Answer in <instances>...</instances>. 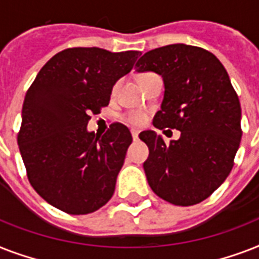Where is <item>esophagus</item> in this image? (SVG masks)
<instances>
[{"label": "esophagus", "mask_w": 259, "mask_h": 259, "mask_svg": "<svg viewBox=\"0 0 259 259\" xmlns=\"http://www.w3.org/2000/svg\"><path fill=\"white\" fill-rule=\"evenodd\" d=\"M138 134H140V132H138V130H136V129L132 130V136H133L134 140H137V138H138Z\"/></svg>", "instance_id": "34e87169"}]
</instances>
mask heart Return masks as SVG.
<instances>
[{"mask_svg": "<svg viewBox=\"0 0 259 259\" xmlns=\"http://www.w3.org/2000/svg\"><path fill=\"white\" fill-rule=\"evenodd\" d=\"M146 74H149V72H146ZM144 74V75H146ZM144 75H141V76H144ZM118 87V83L114 86L113 91H115ZM123 119H125V122H127L129 125H133V126H142L145 125L146 123V119H148V117H146L145 113H141V111H129L127 114H125V117H123Z\"/></svg>", "mask_w": 259, "mask_h": 259, "instance_id": "b5f03b06", "label": "heart"}]
</instances>
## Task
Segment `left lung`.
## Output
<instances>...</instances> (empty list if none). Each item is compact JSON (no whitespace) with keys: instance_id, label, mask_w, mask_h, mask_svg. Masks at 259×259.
I'll return each instance as SVG.
<instances>
[{"instance_id":"1","label":"left lung","mask_w":259,"mask_h":259,"mask_svg":"<svg viewBox=\"0 0 259 259\" xmlns=\"http://www.w3.org/2000/svg\"><path fill=\"white\" fill-rule=\"evenodd\" d=\"M136 67L164 79V99L153 125L181 133L169 144L153 130L140 134L149 148L144 162L148 183L172 204H197L229 176L241 144V103L229 74L215 55L185 44L149 51Z\"/></svg>"}]
</instances>
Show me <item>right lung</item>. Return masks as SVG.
I'll return each instance as SVG.
<instances>
[{"label":"right lung","instance_id":"obj_1","mask_svg":"<svg viewBox=\"0 0 259 259\" xmlns=\"http://www.w3.org/2000/svg\"><path fill=\"white\" fill-rule=\"evenodd\" d=\"M138 51L67 48L51 58L26 91L17 142L30 185L60 211L84 215L111 199L132 134L111 123L103 136L87 132L90 114L109 105L118 79Z\"/></svg>","mask_w":259,"mask_h":259}]
</instances>
